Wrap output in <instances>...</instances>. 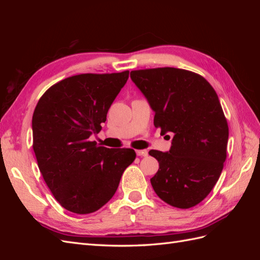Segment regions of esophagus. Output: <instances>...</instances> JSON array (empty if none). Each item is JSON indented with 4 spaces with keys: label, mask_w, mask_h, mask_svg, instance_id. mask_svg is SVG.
<instances>
[{
    "label": "esophagus",
    "mask_w": 260,
    "mask_h": 260,
    "mask_svg": "<svg viewBox=\"0 0 260 260\" xmlns=\"http://www.w3.org/2000/svg\"><path fill=\"white\" fill-rule=\"evenodd\" d=\"M147 151L146 149H138L137 151V155L138 156H141V157H143V156H147Z\"/></svg>",
    "instance_id": "1"
}]
</instances>
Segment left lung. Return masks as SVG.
<instances>
[{
  "instance_id": "8db88e82",
  "label": "left lung",
  "mask_w": 260,
  "mask_h": 260,
  "mask_svg": "<svg viewBox=\"0 0 260 260\" xmlns=\"http://www.w3.org/2000/svg\"><path fill=\"white\" fill-rule=\"evenodd\" d=\"M130 77L155 112L160 135H174L169 152H148L159 162L151 179L155 193L177 208L198 205L226 158L229 128L216 91L201 75L174 67L132 70Z\"/></svg>"
}]
</instances>
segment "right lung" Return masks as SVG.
<instances>
[{
	"label": "right lung",
	"instance_id": "1",
	"mask_svg": "<svg viewBox=\"0 0 260 260\" xmlns=\"http://www.w3.org/2000/svg\"><path fill=\"white\" fill-rule=\"evenodd\" d=\"M128 78V70L69 77L46 90L36 106L32 147L39 169L55 200L75 214L104 206L136 159L135 149L89 140L101 131Z\"/></svg>",
	"mask_w": 260,
	"mask_h": 260
}]
</instances>
